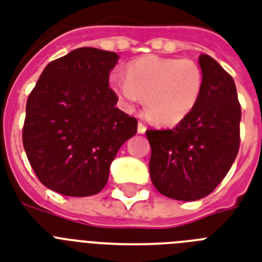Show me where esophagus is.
I'll return each mask as SVG.
<instances>
[{"instance_id":"34e87169","label":"esophagus","mask_w":262,"mask_h":262,"mask_svg":"<svg viewBox=\"0 0 262 262\" xmlns=\"http://www.w3.org/2000/svg\"><path fill=\"white\" fill-rule=\"evenodd\" d=\"M145 130H147V126L143 122H139V125H137V132H139L140 135H144Z\"/></svg>"}]
</instances>
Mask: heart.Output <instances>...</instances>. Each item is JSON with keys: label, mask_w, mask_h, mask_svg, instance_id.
I'll use <instances>...</instances> for the list:
<instances>
[{"label": "heart", "mask_w": 262, "mask_h": 262, "mask_svg": "<svg viewBox=\"0 0 262 262\" xmlns=\"http://www.w3.org/2000/svg\"><path fill=\"white\" fill-rule=\"evenodd\" d=\"M203 71L193 59L143 57L126 68V77L114 73L110 85L125 108L132 110L144 98L158 123L175 125L190 114L203 91Z\"/></svg>", "instance_id": "1"}]
</instances>
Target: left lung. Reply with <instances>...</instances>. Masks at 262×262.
<instances>
[{
    "mask_svg": "<svg viewBox=\"0 0 262 262\" xmlns=\"http://www.w3.org/2000/svg\"><path fill=\"white\" fill-rule=\"evenodd\" d=\"M204 76L195 107L172 129H148L149 175L170 199L195 201L215 190L239 149L241 104L235 83L207 54L199 57Z\"/></svg>",
    "mask_w": 262,
    "mask_h": 262,
    "instance_id": "8db88e82",
    "label": "left lung"
}]
</instances>
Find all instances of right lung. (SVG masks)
<instances>
[{"instance_id": "obj_1", "label": "right lung", "mask_w": 262, "mask_h": 262, "mask_svg": "<svg viewBox=\"0 0 262 262\" xmlns=\"http://www.w3.org/2000/svg\"><path fill=\"white\" fill-rule=\"evenodd\" d=\"M118 54L80 47L51 61L31 91L23 145L38 179L72 197L96 194L106 186L110 164L137 119L115 107L108 87Z\"/></svg>"}]
</instances>
